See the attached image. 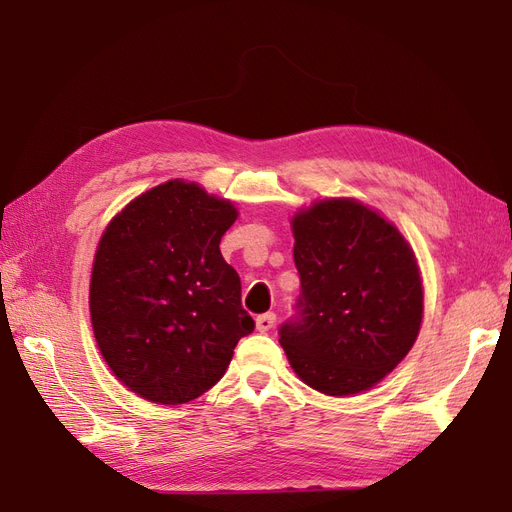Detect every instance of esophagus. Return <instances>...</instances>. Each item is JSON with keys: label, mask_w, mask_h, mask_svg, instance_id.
<instances>
[{"label": "esophagus", "mask_w": 512, "mask_h": 512, "mask_svg": "<svg viewBox=\"0 0 512 512\" xmlns=\"http://www.w3.org/2000/svg\"><path fill=\"white\" fill-rule=\"evenodd\" d=\"M273 327H275V314H273V312L260 314V316L256 318V329H258L260 333H267V331H271Z\"/></svg>", "instance_id": "esophagus-1"}]
</instances>
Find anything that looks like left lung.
I'll use <instances>...</instances> for the list:
<instances>
[{
  "label": "left lung",
  "mask_w": 512,
  "mask_h": 512,
  "mask_svg": "<svg viewBox=\"0 0 512 512\" xmlns=\"http://www.w3.org/2000/svg\"><path fill=\"white\" fill-rule=\"evenodd\" d=\"M299 316L280 344L307 386L348 397L404 361L423 320V280L404 235L354 198H324L292 218Z\"/></svg>",
  "instance_id": "obj_1"
}]
</instances>
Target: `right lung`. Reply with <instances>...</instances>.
<instances>
[{
	"label": "right lung",
	"mask_w": 512,
	"mask_h": 512,
	"mask_svg": "<svg viewBox=\"0 0 512 512\" xmlns=\"http://www.w3.org/2000/svg\"><path fill=\"white\" fill-rule=\"evenodd\" d=\"M239 211L194 181L170 179L108 222L89 284L91 327L132 393L177 406L207 393L254 331L220 241Z\"/></svg>",
	"instance_id": "obj_1"
}]
</instances>
